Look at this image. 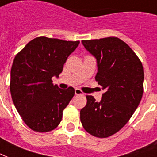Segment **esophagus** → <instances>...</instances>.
<instances>
[{
	"label": "esophagus",
	"instance_id": "obj_1",
	"mask_svg": "<svg viewBox=\"0 0 157 157\" xmlns=\"http://www.w3.org/2000/svg\"><path fill=\"white\" fill-rule=\"evenodd\" d=\"M75 94L76 96H77V95H84V93L82 92V90H80V89H77V88L75 89Z\"/></svg>",
	"mask_w": 157,
	"mask_h": 157
}]
</instances>
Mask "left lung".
<instances>
[{
	"instance_id": "obj_1",
	"label": "left lung",
	"mask_w": 157,
	"mask_h": 157,
	"mask_svg": "<svg viewBox=\"0 0 157 157\" xmlns=\"http://www.w3.org/2000/svg\"><path fill=\"white\" fill-rule=\"evenodd\" d=\"M82 42L96 58V81L105 93L100 102L86 96V105L80 112L81 121L90 135L108 137L126 125L140 104L143 94V67L131 47L117 37Z\"/></svg>"
}]
</instances>
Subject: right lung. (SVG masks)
Returning a JSON list of instances; mask_svg holds the SVG:
<instances>
[{"label": "right lung", "instance_id": "add662e5", "mask_svg": "<svg viewBox=\"0 0 157 157\" xmlns=\"http://www.w3.org/2000/svg\"><path fill=\"white\" fill-rule=\"evenodd\" d=\"M80 41L36 37L16 56L10 70V90L18 113L31 130L47 132L57 127L75 94L53 85L67 58Z\"/></svg>", "mask_w": 157, "mask_h": 157}]
</instances>
